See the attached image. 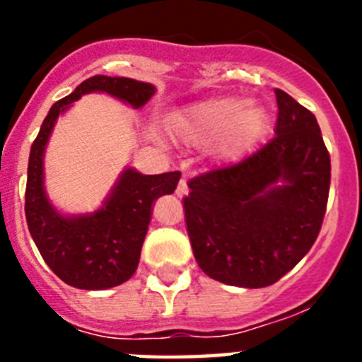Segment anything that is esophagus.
Returning <instances> with one entry per match:
<instances>
[{
    "mask_svg": "<svg viewBox=\"0 0 362 362\" xmlns=\"http://www.w3.org/2000/svg\"><path fill=\"white\" fill-rule=\"evenodd\" d=\"M175 194H177L179 197H183V196H187V194H188V185H187V179H185V177L179 181L177 188H175Z\"/></svg>",
    "mask_w": 362,
    "mask_h": 362,
    "instance_id": "obj_1",
    "label": "esophagus"
}]
</instances>
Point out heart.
Instances as JSON below:
<instances>
[{"label":"heart","mask_w":362,"mask_h":362,"mask_svg":"<svg viewBox=\"0 0 362 362\" xmlns=\"http://www.w3.org/2000/svg\"><path fill=\"white\" fill-rule=\"evenodd\" d=\"M177 139L190 146L214 143L221 161H239L255 148L268 129V114L254 101L219 95L192 103L168 119Z\"/></svg>","instance_id":"heart-1"}]
</instances>
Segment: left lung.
<instances>
[{
  "label": "left lung",
  "mask_w": 362,
  "mask_h": 362,
  "mask_svg": "<svg viewBox=\"0 0 362 362\" xmlns=\"http://www.w3.org/2000/svg\"><path fill=\"white\" fill-rule=\"evenodd\" d=\"M276 137L238 165L188 181L187 232L201 270L241 288L288 274L319 235L330 192V153L317 119L276 88Z\"/></svg>",
  "instance_id": "left-lung-1"
}]
</instances>
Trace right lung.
<instances>
[{
  "instance_id": "obj_1",
  "label": "right lung",
  "mask_w": 362,
  "mask_h": 362,
  "mask_svg": "<svg viewBox=\"0 0 362 362\" xmlns=\"http://www.w3.org/2000/svg\"><path fill=\"white\" fill-rule=\"evenodd\" d=\"M90 92H105L132 108H141L156 94V86L130 78L94 76L54 103L32 143L25 216L41 257L59 279L74 288L107 290L134 276L153 201L172 194L181 174L145 175L136 168H124L101 209L79 216L57 212L45 192V148L57 117Z\"/></svg>"
}]
</instances>
